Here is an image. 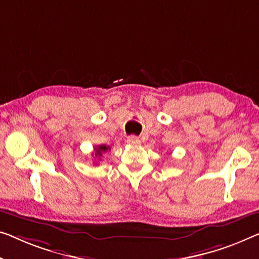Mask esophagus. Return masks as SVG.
Listing matches in <instances>:
<instances>
[{
	"label": "esophagus",
	"instance_id": "1",
	"mask_svg": "<svg viewBox=\"0 0 259 259\" xmlns=\"http://www.w3.org/2000/svg\"><path fill=\"white\" fill-rule=\"evenodd\" d=\"M126 142H128L131 145H140L141 144L140 138L136 136H129L128 138H126Z\"/></svg>",
	"mask_w": 259,
	"mask_h": 259
}]
</instances>
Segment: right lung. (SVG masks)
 Returning a JSON list of instances; mask_svg holds the SVG:
<instances>
[{"label": "right lung", "mask_w": 259, "mask_h": 259, "mask_svg": "<svg viewBox=\"0 0 259 259\" xmlns=\"http://www.w3.org/2000/svg\"><path fill=\"white\" fill-rule=\"evenodd\" d=\"M95 150V157H101L103 152H106L109 150V146L107 145H100V146H96V148H94Z\"/></svg>", "instance_id": "1"}]
</instances>
